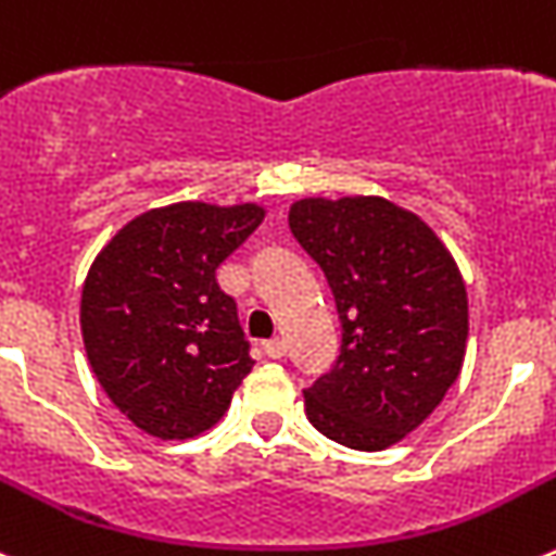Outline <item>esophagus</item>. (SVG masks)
Wrapping results in <instances>:
<instances>
[{
    "instance_id": "esophagus-1",
    "label": "esophagus",
    "mask_w": 556,
    "mask_h": 556,
    "mask_svg": "<svg viewBox=\"0 0 556 556\" xmlns=\"http://www.w3.org/2000/svg\"><path fill=\"white\" fill-rule=\"evenodd\" d=\"M263 352L268 354V357H274V359H279V357H285V352H288V343H285L282 338H274V340H266V343H263Z\"/></svg>"
}]
</instances>
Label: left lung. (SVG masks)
<instances>
[{"instance_id": "left-lung-1", "label": "left lung", "mask_w": 556, "mask_h": 556, "mask_svg": "<svg viewBox=\"0 0 556 556\" xmlns=\"http://www.w3.org/2000/svg\"><path fill=\"white\" fill-rule=\"evenodd\" d=\"M288 227L318 263L343 327L340 357L304 390L321 434L384 452L421 427L463 371L468 293L421 216L382 197H307Z\"/></svg>"}]
</instances>
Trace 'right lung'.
Returning <instances> with one entry per match:
<instances>
[{
  "instance_id": "right-lung-1",
  "label": "right lung",
  "mask_w": 556,
  "mask_h": 556,
  "mask_svg": "<svg viewBox=\"0 0 556 556\" xmlns=\"http://www.w3.org/2000/svg\"><path fill=\"white\" fill-rule=\"evenodd\" d=\"M263 218L254 202H174L135 216L93 257L79 302L85 354L110 402L152 438L213 429L252 371L216 268Z\"/></svg>"
}]
</instances>
